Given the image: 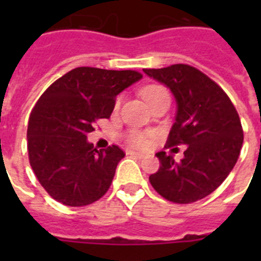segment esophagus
Segmentation results:
<instances>
[{
    "label": "esophagus",
    "instance_id": "1",
    "mask_svg": "<svg viewBox=\"0 0 261 261\" xmlns=\"http://www.w3.org/2000/svg\"><path fill=\"white\" fill-rule=\"evenodd\" d=\"M128 154L134 155V157H137V159H145V157H146L145 153H139V151H134V150L128 151Z\"/></svg>",
    "mask_w": 261,
    "mask_h": 261
}]
</instances>
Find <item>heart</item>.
<instances>
[{"mask_svg": "<svg viewBox=\"0 0 261 261\" xmlns=\"http://www.w3.org/2000/svg\"><path fill=\"white\" fill-rule=\"evenodd\" d=\"M164 94H168V90L161 87V85H150V87H146L145 89H142V96L147 102H150L151 100H154L160 96H164ZM127 141H128L131 146L134 147H146L149 145V139H147L146 135L142 134V133H138V131L130 133Z\"/></svg>", "mask_w": 261, "mask_h": 261, "instance_id": "obj_1", "label": "heart"}]
</instances>
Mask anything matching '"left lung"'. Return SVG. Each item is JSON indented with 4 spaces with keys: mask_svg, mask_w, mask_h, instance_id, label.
I'll return each instance as SVG.
<instances>
[{
    "mask_svg": "<svg viewBox=\"0 0 261 261\" xmlns=\"http://www.w3.org/2000/svg\"><path fill=\"white\" fill-rule=\"evenodd\" d=\"M143 71L169 88L176 100L177 111L167 147L187 146L180 163L165 151L155 154L161 165L150 174V184L173 203L187 204L206 198L239 160L244 141L239 114L222 88L190 65Z\"/></svg>",
    "mask_w": 261,
    "mask_h": 261,
    "instance_id": "8db88e82",
    "label": "left lung"
}]
</instances>
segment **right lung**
Wrapping results in <instances>:
<instances>
[{
    "label": "right lung",
    "instance_id": "right-lung-1",
    "mask_svg": "<svg viewBox=\"0 0 261 261\" xmlns=\"http://www.w3.org/2000/svg\"><path fill=\"white\" fill-rule=\"evenodd\" d=\"M141 79L134 70L75 67L40 96L28 122V155L51 198L81 207L108 191L124 151L116 145L97 150L87 135L98 119L110 118L116 96Z\"/></svg>",
    "mask_w": 261,
    "mask_h": 261
}]
</instances>
